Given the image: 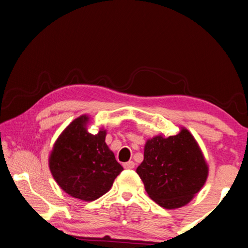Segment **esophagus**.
Returning <instances> with one entry per match:
<instances>
[{"mask_svg":"<svg viewBox=\"0 0 248 248\" xmlns=\"http://www.w3.org/2000/svg\"><path fill=\"white\" fill-rule=\"evenodd\" d=\"M124 168L125 169H128V170H131V169H133L135 168V166H136V164H135V162H133V160H129V162H127V163H125L124 165Z\"/></svg>","mask_w":248,"mask_h":248,"instance_id":"34e87169","label":"esophagus"}]
</instances>
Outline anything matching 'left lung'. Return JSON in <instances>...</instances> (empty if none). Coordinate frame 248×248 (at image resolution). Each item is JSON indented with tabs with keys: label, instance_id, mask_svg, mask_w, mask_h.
<instances>
[{
	"label": "left lung",
	"instance_id": "obj_1",
	"mask_svg": "<svg viewBox=\"0 0 248 248\" xmlns=\"http://www.w3.org/2000/svg\"><path fill=\"white\" fill-rule=\"evenodd\" d=\"M207 171L198 144L185 128L176 136L147 140L144 160L137 168L149 197L165 209L190 202L203 186Z\"/></svg>",
	"mask_w": 248,
	"mask_h": 248
}]
</instances>
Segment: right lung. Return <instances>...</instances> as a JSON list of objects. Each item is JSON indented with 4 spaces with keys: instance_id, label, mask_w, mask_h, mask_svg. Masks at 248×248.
Returning <instances> with one entry per match:
<instances>
[{
    "instance_id": "1",
    "label": "right lung",
    "mask_w": 248,
    "mask_h": 248,
    "mask_svg": "<svg viewBox=\"0 0 248 248\" xmlns=\"http://www.w3.org/2000/svg\"><path fill=\"white\" fill-rule=\"evenodd\" d=\"M89 118L74 120L60 135L52 150L49 165L53 177L65 193L85 202L101 197L123 171L105 143V130L91 135Z\"/></svg>"
}]
</instances>
